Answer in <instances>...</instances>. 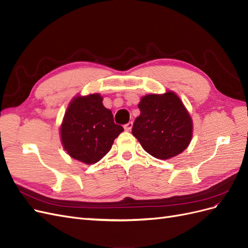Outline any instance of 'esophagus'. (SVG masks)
Segmentation results:
<instances>
[{"label":"esophagus","mask_w":248,"mask_h":248,"mask_svg":"<svg viewBox=\"0 0 248 248\" xmlns=\"http://www.w3.org/2000/svg\"><path fill=\"white\" fill-rule=\"evenodd\" d=\"M132 125H133V123H132L131 121H130V122H128V123L124 125V129H125V130H127V131H130V130H131V128H132Z\"/></svg>","instance_id":"obj_1"}]
</instances>
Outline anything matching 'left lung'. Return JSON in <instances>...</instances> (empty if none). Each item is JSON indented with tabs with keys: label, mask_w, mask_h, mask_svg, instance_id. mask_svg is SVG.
Segmentation results:
<instances>
[{
	"label": "left lung",
	"mask_w": 248,
	"mask_h": 248,
	"mask_svg": "<svg viewBox=\"0 0 248 248\" xmlns=\"http://www.w3.org/2000/svg\"><path fill=\"white\" fill-rule=\"evenodd\" d=\"M140 115L132 134L155 158L169 159L187 148L192 136V121L179 97L172 92L150 94L139 103Z\"/></svg>",
	"instance_id": "8db88e82"
}]
</instances>
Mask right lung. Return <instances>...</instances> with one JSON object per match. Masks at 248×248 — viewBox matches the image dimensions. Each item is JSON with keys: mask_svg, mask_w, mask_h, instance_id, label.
<instances>
[{"mask_svg": "<svg viewBox=\"0 0 248 248\" xmlns=\"http://www.w3.org/2000/svg\"><path fill=\"white\" fill-rule=\"evenodd\" d=\"M124 130L114 122L111 111L103 107L99 94L74 98L61 126L64 149L74 159L93 164L110 150L112 142Z\"/></svg>", "mask_w": 248, "mask_h": 248, "instance_id": "obj_1", "label": "right lung"}]
</instances>
